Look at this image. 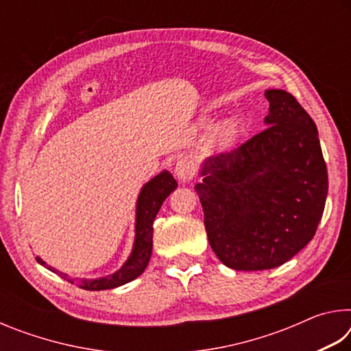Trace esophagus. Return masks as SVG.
Masks as SVG:
<instances>
[{
	"label": "esophagus",
	"instance_id": "obj_1",
	"mask_svg": "<svg viewBox=\"0 0 351 351\" xmlns=\"http://www.w3.org/2000/svg\"><path fill=\"white\" fill-rule=\"evenodd\" d=\"M195 175V164L189 159H181V161L176 162L175 167V176L176 180H180L181 182H189L192 180Z\"/></svg>",
	"mask_w": 351,
	"mask_h": 351
}]
</instances>
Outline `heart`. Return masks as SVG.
<instances>
[{
    "label": "heart",
    "mask_w": 351,
    "mask_h": 351,
    "mask_svg": "<svg viewBox=\"0 0 351 351\" xmlns=\"http://www.w3.org/2000/svg\"><path fill=\"white\" fill-rule=\"evenodd\" d=\"M207 125H209V123H207V119H203L201 127L206 128ZM237 136H239V123H237L235 119H224V121L218 122L217 125L212 128L210 142L217 148H228L234 144Z\"/></svg>",
    "instance_id": "b5f03b06"
}]
</instances>
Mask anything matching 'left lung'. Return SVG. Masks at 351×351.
I'll return each mask as SVG.
<instances>
[{
	"label": "left lung",
	"mask_w": 351,
	"mask_h": 351,
	"mask_svg": "<svg viewBox=\"0 0 351 351\" xmlns=\"http://www.w3.org/2000/svg\"><path fill=\"white\" fill-rule=\"evenodd\" d=\"M266 128L234 152L207 158L195 186L210 247L235 271L272 269L316 234L328 175L310 114L283 90H266Z\"/></svg>",
	"instance_id": "8db88e82"
}]
</instances>
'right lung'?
<instances>
[{
	"label": "right lung",
	"instance_id": "right-lung-1",
	"mask_svg": "<svg viewBox=\"0 0 351 351\" xmlns=\"http://www.w3.org/2000/svg\"><path fill=\"white\" fill-rule=\"evenodd\" d=\"M178 187L175 178L170 175L169 170L158 173L150 181L142 186L141 192L136 199V213H134V241L132 252L123 261V265L110 276L100 278H79L69 277L64 272L57 271L46 263L43 258L37 257L40 265H43L56 274H60L62 278L74 283L79 282V287L88 291H102L122 287L128 282L138 278L145 271L148 261L152 258L153 249V221L156 218L159 209H161L165 198Z\"/></svg>",
	"mask_w": 351,
	"mask_h": 351
}]
</instances>
